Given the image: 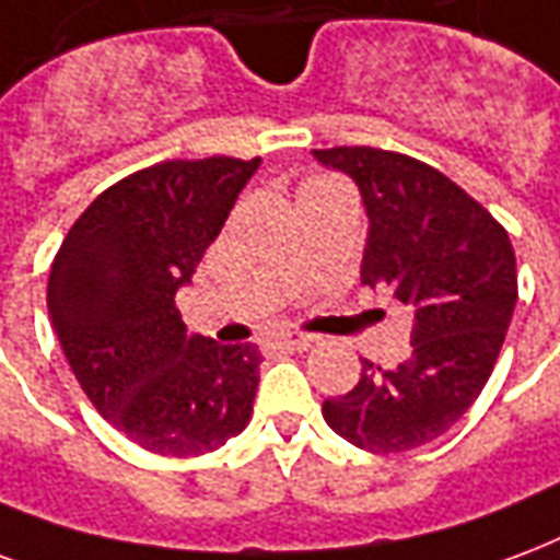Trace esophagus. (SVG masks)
Returning a JSON list of instances; mask_svg holds the SVG:
<instances>
[{
  "label": "esophagus",
  "mask_w": 560,
  "mask_h": 560,
  "mask_svg": "<svg viewBox=\"0 0 560 560\" xmlns=\"http://www.w3.org/2000/svg\"><path fill=\"white\" fill-rule=\"evenodd\" d=\"M275 342L280 349H298V352H301V349H310V346H313V337H307V334H280Z\"/></svg>",
  "instance_id": "1"
}]
</instances>
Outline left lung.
<instances>
[{
  "label": "left lung",
  "instance_id": "obj_1",
  "mask_svg": "<svg viewBox=\"0 0 560 560\" xmlns=\"http://www.w3.org/2000/svg\"><path fill=\"white\" fill-rule=\"evenodd\" d=\"M352 175L370 214L361 283L411 313V354L394 370L361 361V382L322 415L370 453L415 451L451 430L492 375L520 283L508 230L430 163L373 149L313 151Z\"/></svg>",
  "mask_w": 560,
  "mask_h": 560
}]
</instances>
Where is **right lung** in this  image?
I'll use <instances>...</instances> for the list:
<instances>
[{
    "label": "right lung",
    "mask_w": 560,
    "mask_h": 560,
    "mask_svg": "<svg viewBox=\"0 0 560 560\" xmlns=\"http://www.w3.org/2000/svg\"><path fill=\"white\" fill-rule=\"evenodd\" d=\"M259 158L163 161L77 218L56 253L47 307L71 373L142 451L202 456L253 415L262 352L187 334L175 292L230 218Z\"/></svg>",
    "instance_id": "1"
}]
</instances>
